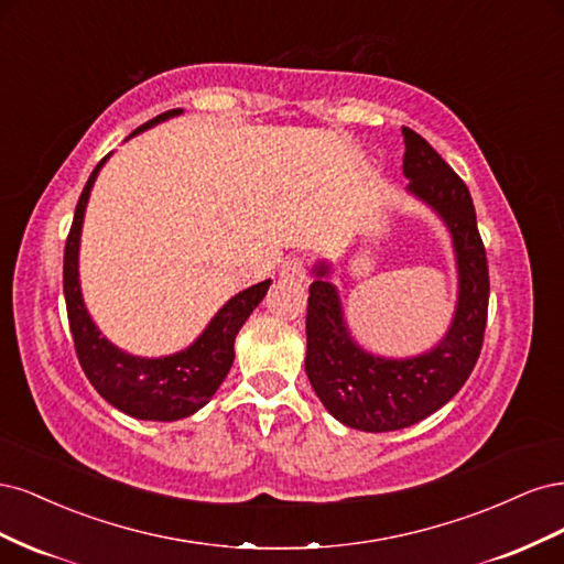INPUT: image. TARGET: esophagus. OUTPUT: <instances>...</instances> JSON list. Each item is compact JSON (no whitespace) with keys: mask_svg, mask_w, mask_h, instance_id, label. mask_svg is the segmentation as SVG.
I'll use <instances>...</instances> for the list:
<instances>
[{"mask_svg":"<svg viewBox=\"0 0 564 564\" xmlns=\"http://www.w3.org/2000/svg\"><path fill=\"white\" fill-rule=\"evenodd\" d=\"M280 278L282 280H299V282H303V278H305V263H303V259H289V261H284L282 263V270H280Z\"/></svg>","mask_w":564,"mask_h":564,"instance_id":"obj_1","label":"esophagus"}]
</instances>
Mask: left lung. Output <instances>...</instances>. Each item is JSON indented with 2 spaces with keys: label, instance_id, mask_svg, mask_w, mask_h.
I'll return each mask as SVG.
<instances>
[{
  "label": "left lung",
  "instance_id": "left-lung-1",
  "mask_svg": "<svg viewBox=\"0 0 564 564\" xmlns=\"http://www.w3.org/2000/svg\"><path fill=\"white\" fill-rule=\"evenodd\" d=\"M402 135L406 195L423 202L445 224L458 292L449 327L431 350L386 357L365 350L350 334L338 286L332 282V261L319 259L313 265L305 373L324 409L348 429L365 433L409 429L445 406L468 381L487 324V256L468 187L416 131L402 127Z\"/></svg>",
  "mask_w": 564,
  "mask_h": 564
}]
</instances>
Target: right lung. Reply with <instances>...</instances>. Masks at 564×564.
Segmentation results:
<instances>
[{
    "instance_id": "1",
    "label": "right lung",
    "mask_w": 564,
    "mask_h": 564,
    "mask_svg": "<svg viewBox=\"0 0 564 564\" xmlns=\"http://www.w3.org/2000/svg\"><path fill=\"white\" fill-rule=\"evenodd\" d=\"M181 112V108L162 112L160 117L135 129L129 139L160 122H166V119L178 117ZM110 155L96 164L87 185H84L75 209L73 228L65 242L63 292L75 350L84 373H87V379L98 390V395L119 409V412L139 421H178L199 412L214 398L218 386L226 381L235 360V336L242 329L247 317L256 311V305L263 301L270 280L242 289L240 294L228 299L224 308H218V313L193 344L178 352L141 357L117 348L96 327V322L87 311V303H84L79 284V242L84 214H87L91 187Z\"/></svg>"
}]
</instances>
